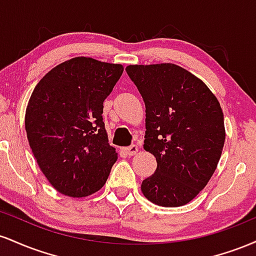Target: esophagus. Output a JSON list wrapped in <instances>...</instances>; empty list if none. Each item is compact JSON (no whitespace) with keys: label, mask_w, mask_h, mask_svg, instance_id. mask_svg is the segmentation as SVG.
I'll return each instance as SVG.
<instances>
[{"label":"esophagus","mask_w":256,"mask_h":256,"mask_svg":"<svg viewBox=\"0 0 256 256\" xmlns=\"http://www.w3.org/2000/svg\"><path fill=\"white\" fill-rule=\"evenodd\" d=\"M125 152L128 156H132V155H134L138 152V146L137 144H132L130 146H128V148L125 149Z\"/></svg>","instance_id":"1"}]
</instances>
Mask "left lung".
<instances>
[{
    "instance_id": "8db88e82",
    "label": "left lung",
    "mask_w": 256,
    "mask_h": 256,
    "mask_svg": "<svg viewBox=\"0 0 256 256\" xmlns=\"http://www.w3.org/2000/svg\"><path fill=\"white\" fill-rule=\"evenodd\" d=\"M126 72L146 104L143 146L158 162L140 190L162 207L189 204L222 156L225 128L219 101L201 79L174 64H130Z\"/></svg>"
}]
</instances>
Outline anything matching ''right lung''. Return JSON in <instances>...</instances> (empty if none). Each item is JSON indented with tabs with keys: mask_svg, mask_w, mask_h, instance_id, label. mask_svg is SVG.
I'll return each instance as SVG.
<instances>
[{
	"mask_svg": "<svg viewBox=\"0 0 256 256\" xmlns=\"http://www.w3.org/2000/svg\"><path fill=\"white\" fill-rule=\"evenodd\" d=\"M122 64L73 58L46 73L32 92L25 128L40 171L58 192L85 198L107 182L118 158L108 143L104 101Z\"/></svg>",
	"mask_w": 256,
	"mask_h": 256,
	"instance_id": "1",
	"label": "right lung"
}]
</instances>
